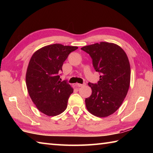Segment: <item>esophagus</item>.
Masks as SVG:
<instances>
[{
  "label": "esophagus",
  "instance_id": "34e87169",
  "mask_svg": "<svg viewBox=\"0 0 153 153\" xmlns=\"http://www.w3.org/2000/svg\"><path fill=\"white\" fill-rule=\"evenodd\" d=\"M76 85H77V86H78V87H82V86H85V85H86V84H85V83H84V84H77Z\"/></svg>",
  "mask_w": 153,
  "mask_h": 153
}]
</instances>
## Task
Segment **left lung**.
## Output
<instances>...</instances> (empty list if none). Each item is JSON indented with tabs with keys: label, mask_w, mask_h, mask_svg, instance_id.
<instances>
[{
	"label": "left lung",
	"mask_w": 153,
	"mask_h": 153,
	"mask_svg": "<svg viewBox=\"0 0 153 153\" xmlns=\"http://www.w3.org/2000/svg\"><path fill=\"white\" fill-rule=\"evenodd\" d=\"M93 67L100 74L97 84L88 83L92 94L86 98L88 111L98 117L115 112L122 104L130 83V65L125 52L113 43L101 42L84 46Z\"/></svg>",
	"instance_id": "left-lung-1"
}]
</instances>
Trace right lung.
Returning a JSON list of instances; mask_svg holds the SVG:
<instances>
[{
  "instance_id": "right-lung-1",
  "label": "right lung",
  "mask_w": 153,
  "mask_h": 153,
  "mask_svg": "<svg viewBox=\"0 0 153 153\" xmlns=\"http://www.w3.org/2000/svg\"><path fill=\"white\" fill-rule=\"evenodd\" d=\"M77 46L54 44L33 53L28 65L26 86L31 99L40 112L56 116L66 109L74 89L67 81L61 82L64 61Z\"/></svg>"
}]
</instances>
